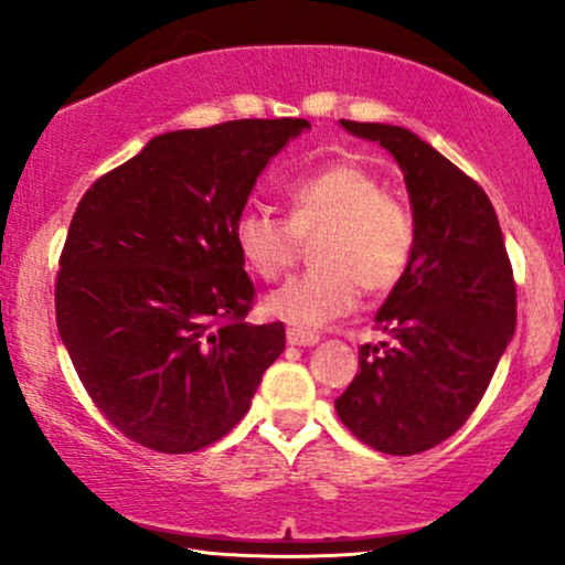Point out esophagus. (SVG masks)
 I'll list each match as a JSON object with an SVG mask.
<instances>
[{"mask_svg": "<svg viewBox=\"0 0 565 565\" xmlns=\"http://www.w3.org/2000/svg\"><path fill=\"white\" fill-rule=\"evenodd\" d=\"M287 342L297 348H313V345H319V334L308 332V329L291 327V329H287Z\"/></svg>", "mask_w": 565, "mask_h": 565, "instance_id": "obj_1", "label": "esophagus"}]
</instances>
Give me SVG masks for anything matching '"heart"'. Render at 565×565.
<instances>
[{"instance_id":"obj_1","label":"heart","mask_w":565,"mask_h":565,"mask_svg":"<svg viewBox=\"0 0 565 565\" xmlns=\"http://www.w3.org/2000/svg\"><path fill=\"white\" fill-rule=\"evenodd\" d=\"M289 220L274 212H238L233 244L249 274L274 281L295 263L300 242H312L316 268L289 278L265 297L270 319L319 329L350 313L361 291L382 295L404 278L417 244L412 210L355 161H334L302 174L287 191Z\"/></svg>"}]
</instances>
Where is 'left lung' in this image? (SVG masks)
Masks as SVG:
<instances>
[{
    "mask_svg": "<svg viewBox=\"0 0 565 565\" xmlns=\"http://www.w3.org/2000/svg\"><path fill=\"white\" fill-rule=\"evenodd\" d=\"M404 172L417 244L374 316L387 342L361 345L359 374L334 401L372 449L408 457L459 430L515 332V281L483 188L412 129L340 119Z\"/></svg>",
    "mask_w": 565,
    "mask_h": 565,
    "instance_id": "1",
    "label": "left lung"
}]
</instances>
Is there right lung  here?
I'll return each instance as SVG.
<instances>
[{"label": "right lung", "instance_id": "add662e5", "mask_svg": "<svg viewBox=\"0 0 565 565\" xmlns=\"http://www.w3.org/2000/svg\"><path fill=\"white\" fill-rule=\"evenodd\" d=\"M305 119L157 135L84 193L55 284L57 332L84 391L127 438L188 454L238 425L284 323H246L255 287L233 223Z\"/></svg>", "mask_w": 565, "mask_h": 565}]
</instances>
